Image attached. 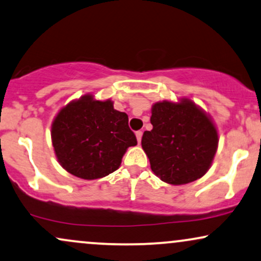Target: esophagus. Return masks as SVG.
<instances>
[{
	"label": "esophagus",
	"instance_id": "1",
	"mask_svg": "<svg viewBox=\"0 0 261 261\" xmlns=\"http://www.w3.org/2000/svg\"><path fill=\"white\" fill-rule=\"evenodd\" d=\"M136 137H137L138 143H140V141H141V137H143V132H141V130L136 132Z\"/></svg>",
	"mask_w": 261,
	"mask_h": 261
}]
</instances>
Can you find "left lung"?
Listing matches in <instances>:
<instances>
[{
    "label": "left lung",
    "instance_id": "8db88e82",
    "mask_svg": "<svg viewBox=\"0 0 261 261\" xmlns=\"http://www.w3.org/2000/svg\"><path fill=\"white\" fill-rule=\"evenodd\" d=\"M152 129L141 146L156 176L172 185L202 178L213 163L219 136L217 125L191 99L157 101L151 108Z\"/></svg>",
    "mask_w": 261,
    "mask_h": 261
}]
</instances>
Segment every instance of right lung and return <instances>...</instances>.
<instances>
[{"label": "right lung", "mask_w": 261, "mask_h": 261, "mask_svg": "<svg viewBox=\"0 0 261 261\" xmlns=\"http://www.w3.org/2000/svg\"><path fill=\"white\" fill-rule=\"evenodd\" d=\"M50 137L59 165L86 180L115 172L128 147L137 145L128 115L115 110L111 99L96 100L93 94L63 106L52 122Z\"/></svg>", "instance_id": "right-lung-1"}]
</instances>
